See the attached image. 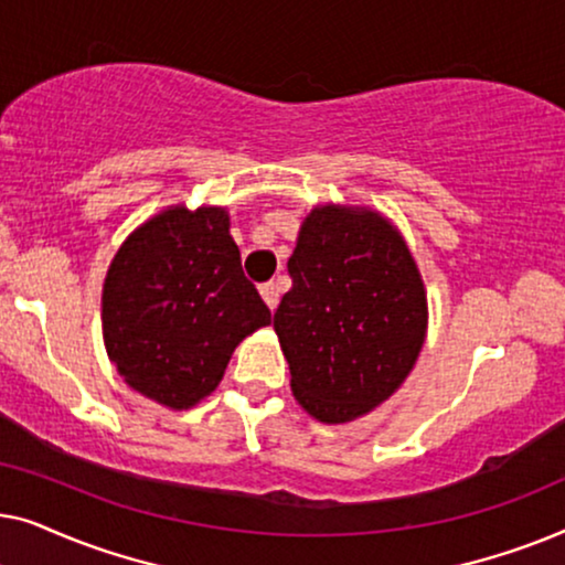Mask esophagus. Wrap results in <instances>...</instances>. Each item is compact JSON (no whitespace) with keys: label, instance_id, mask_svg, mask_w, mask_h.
I'll list each match as a JSON object with an SVG mask.
<instances>
[{"label":"esophagus","instance_id":"esophagus-1","mask_svg":"<svg viewBox=\"0 0 565 565\" xmlns=\"http://www.w3.org/2000/svg\"><path fill=\"white\" fill-rule=\"evenodd\" d=\"M259 292H262V298H265V303L269 306V311H275L277 303H280V288H277V282L259 285Z\"/></svg>","mask_w":565,"mask_h":565}]
</instances>
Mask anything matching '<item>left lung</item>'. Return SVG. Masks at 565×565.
<instances>
[{
	"mask_svg": "<svg viewBox=\"0 0 565 565\" xmlns=\"http://www.w3.org/2000/svg\"><path fill=\"white\" fill-rule=\"evenodd\" d=\"M273 327L300 406L360 419L401 388L427 337V290L406 238L365 205H316L288 259Z\"/></svg>",
	"mask_w": 565,
	"mask_h": 565,
	"instance_id": "1",
	"label": "left lung"
}]
</instances>
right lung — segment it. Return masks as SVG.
Returning a JSON list of instances; mask_svg holds the SVG:
<instances>
[{
	"mask_svg": "<svg viewBox=\"0 0 565 565\" xmlns=\"http://www.w3.org/2000/svg\"><path fill=\"white\" fill-rule=\"evenodd\" d=\"M228 228L221 205H169L107 267V358L130 388L172 412L211 396L236 347L273 321Z\"/></svg>",
	"mask_w": 565,
	"mask_h": 565,
	"instance_id": "add662e5",
	"label": "right lung"
}]
</instances>
